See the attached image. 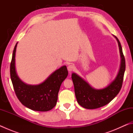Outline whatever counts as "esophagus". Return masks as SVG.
I'll list each match as a JSON object with an SVG mask.
<instances>
[{
	"label": "esophagus",
	"mask_w": 133,
	"mask_h": 133,
	"mask_svg": "<svg viewBox=\"0 0 133 133\" xmlns=\"http://www.w3.org/2000/svg\"><path fill=\"white\" fill-rule=\"evenodd\" d=\"M75 67L72 64H70L68 66H67V70H68L69 72L73 71L74 70H75Z\"/></svg>",
	"instance_id": "1"
}]
</instances>
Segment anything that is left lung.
I'll use <instances>...</instances> for the list:
<instances>
[{
    "mask_svg": "<svg viewBox=\"0 0 133 133\" xmlns=\"http://www.w3.org/2000/svg\"><path fill=\"white\" fill-rule=\"evenodd\" d=\"M114 37L118 42L121 63L117 75L109 85L102 89H95L75 73H72L76 99L78 104L85 109H95L107 104L117 95L122 87L125 61L120 42L115 36Z\"/></svg>",
    "mask_w": 133,
    "mask_h": 133,
    "instance_id": "obj_1",
    "label": "left lung"
}]
</instances>
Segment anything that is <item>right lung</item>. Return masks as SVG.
<instances>
[{
  "mask_svg": "<svg viewBox=\"0 0 133 133\" xmlns=\"http://www.w3.org/2000/svg\"><path fill=\"white\" fill-rule=\"evenodd\" d=\"M17 43L13 50L10 63V78L16 95L24 106L34 111H48L55 106L62 82L68 75L66 66L51 73L43 82L37 85L27 84L20 79L15 67Z\"/></svg>",
  "mask_w": 133,
  "mask_h": 133,
  "instance_id": "1",
  "label": "right lung"
}]
</instances>
